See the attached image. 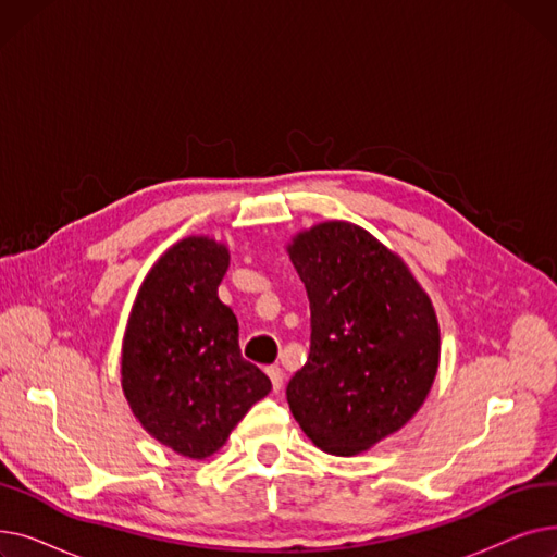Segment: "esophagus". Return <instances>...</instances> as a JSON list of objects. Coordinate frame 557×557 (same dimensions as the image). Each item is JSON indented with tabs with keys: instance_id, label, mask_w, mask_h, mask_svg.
Segmentation results:
<instances>
[{
	"instance_id": "1",
	"label": "esophagus",
	"mask_w": 557,
	"mask_h": 557,
	"mask_svg": "<svg viewBox=\"0 0 557 557\" xmlns=\"http://www.w3.org/2000/svg\"><path fill=\"white\" fill-rule=\"evenodd\" d=\"M267 374L271 376V384H273V391L277 393V391L282 388V384H284V370H282L280 366H269V368H267Z\"/></svg>"
}]
</instances>
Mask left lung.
<instances>
[{
    "mask_svg": "<svg viewBox=\"0 0 557 557\" xmlns=\"http://www.w3.org/2000/svg\"><path fill=\"white\" fill-rule=\"evenodd\" d=\"M286 252L311 309L307 363L286 399L309 441L357 456L424 404L441 361V327L399 255L355 223L298 232Z\"/></svg>",
    "mask_w": 557,
    "mask_h": 557,
    "instance_id": "8db88e82",
    "label": "left lung"
}]
</instances>
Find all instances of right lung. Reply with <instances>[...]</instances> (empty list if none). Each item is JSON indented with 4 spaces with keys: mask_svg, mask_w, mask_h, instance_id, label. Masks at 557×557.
I'll list each match as a JSON object with an SVG mask.
<instances>
[{
    "mask_svg": "<svg viewBox=\"0 0 557 557\" xmlns=\"http://www.w3.org/2000/svg\"><path fill=\"white\" fill-rule=\"evenodd\" d=\"M225 244L187 237L144 277L122 345V388L133 416L175 454L219 451L271 379L239 349V323L219 300Z\"/></svg>",
    "mask_w": 557,
    "mask_h": 557,
    "instance_id": "1",
    "label": "right lung"
}]
</instances>
